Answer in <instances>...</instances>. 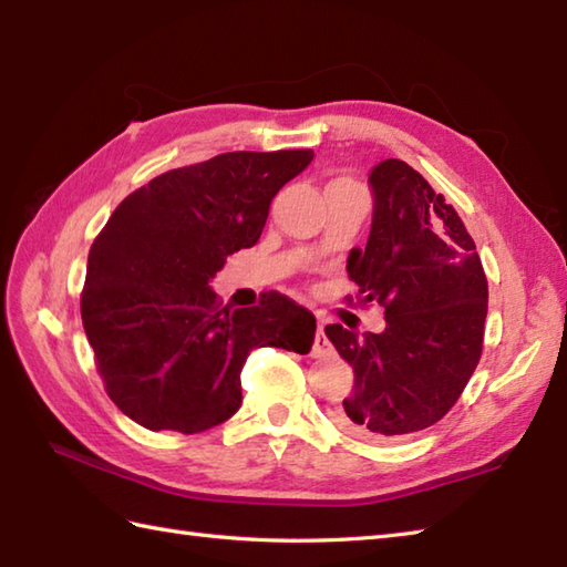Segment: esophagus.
Masks as SVG:
<instances>
[{"label": "esophagus", "instance_id": "34e87169", "mask_svg": "<svg viewBox=\"0 0 567 567\" xmlns=\"http://www.w3.org/2000/svg\"><path fill=\"white\" fill-rule=\"evenodd\" d=\"M323 327H327V321L319 317V329H317V336H315V346H311V355H315V358H323V355L333 353V346L329 343L327 333H323Z\"/></svg>", "mask_w": 567, "mask_h": 567}]
</instances>
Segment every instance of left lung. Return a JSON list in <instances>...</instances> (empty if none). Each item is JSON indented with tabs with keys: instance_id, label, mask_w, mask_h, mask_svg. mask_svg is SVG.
<instances>
[{
	"instance_id": "obj_1",
	"label": "left lung",
	"mask_w": 567,
	"mask_h": 567,
	"mask_svg": "<svg viewBox=\"0 0 567 567\" xmlns=\"http://www.w3.org/2000/svg\"><path fill=\"white\" fill-rule=\"evenodd\" d=\"M365 250L348 256L360 305L384 307L382 333L329 323L353 365L339 424L360 439H402L451 412L483 355L487 277L461 216L404 161L372 167ZM353 299V297H348Z\"/></svg>"
}]
</instances>
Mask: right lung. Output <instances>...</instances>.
I'll list each match as a JSON object with an SVG mask.
<instances>
[{
	"instance_id": "1",
	"label": "right lung",
	"mask_w": 567,
	"mask_h": 567,
	"mask_svg": "<svg viewBox=\"0 0 567 567\" xmlns=\"http://www.w3.org/2000/svg\"><path fill=\"white\" fill-rule=\"evenodd\" d=\"M315 151H236L153 177L94 238L80 311L110 400L151 431L199 433L240 406L252 348L309 353L317 319L280 292L221 307L226 256L258 244L270 202Z\"/></svg>"
}]
</instances>
